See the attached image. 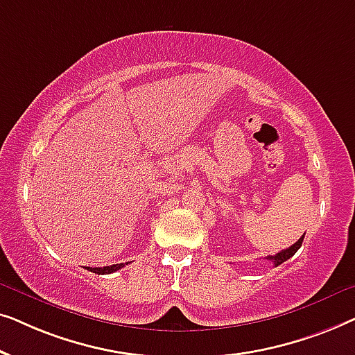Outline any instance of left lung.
<instances>
[{
	"label": "left lung",
	"mask_w": 355,
	"mask_h": 355,
	"mask_svg": "<svg viewBox=\"0 0 355 355\" xmlns=\"http://www.w3.org/2000/svg\"><path fill=\"white\" fill-rule=\"evenodd\" d=\"M304 236H305V234H304ZM304 236L300 237V239H299L297 242H295V244L288 247V249H286V250H281V252H278V254H276V255L266 257V260H270L271 263H273L275 266H278V265L283 263V261L289 260L291 257H293V255L295 254V252H297V250L300 249V245H302V241H304Z\"/></svg>",
	"instance_id": "1"
}]
</instances>
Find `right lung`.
<instances>
[{
  "label": "right lung",
  "instance_id": "right-lung-1",
  "mask_svg": "<svg viewBox=\"0 0 355 355\" xmlns=\"http://www.w3.org/2000/svg\"><path fill=\"white\" fill-rule=\"evenodd\" d=\"M128 265V263H125ZM124 266V263H116V265H110V266H103V268H90V266H87V270L89 271H94L96 275H110V273H114V271L121 270Z\"/></svg>",
  "mask_w": 355,
  "mask_h": 355
}]
</instances>
